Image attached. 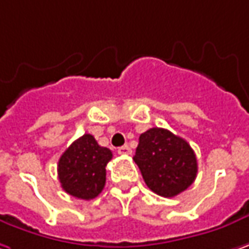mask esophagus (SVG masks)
I'll return each mask as SVG.
<instances>
[{
  "label": "esophagus",
  "mask_w": 249,
  "mask_h": 249,
  "mask_svg": "<svg viewBox=\"0 0 249 249\" xmlns=\"http://www.w3.org/2000/svg\"><path fill=\"white\" fill-rule=\"evenodd\" d=\"M131 148L128 146V145H124V146H120L118 148V154L120 155H131Z\"/></svg>",
  "instance_id": "obj_1"
}]
</instances>
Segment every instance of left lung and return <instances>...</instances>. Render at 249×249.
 <instances>
[{
    "mask_svg": "<svg viewBox=\"0 0 249 249\" xmlns=\"http://www.w3.org/2000/svg\"><path fill=\"white\" fill-rule=\"evenodd\" d=\"M134 160L146 186L163 197L184 192L197 175V159L192 146L163 128H151L141 134Z\"/></svg>",
    "mask_w": 249,
    "mask_h": 249,
    "instance_id": "left-lung-1",
    "label": "left lung"
}]
</instances>
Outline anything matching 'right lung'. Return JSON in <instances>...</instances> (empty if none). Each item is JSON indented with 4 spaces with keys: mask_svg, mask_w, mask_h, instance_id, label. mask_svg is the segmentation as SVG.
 <instances>
[{
    "mask_svg": "<svg viewBox=\"0 0 249 249\" xmlns=\"http://www.w3.org/2000/svg\"><path fill=\"white\" fill-rule=\"evenodd\" d=\"M112 158L108 148L100 146L93 135L76 139L59 159L57 175L63 190L73 197L91 200L106 186V166Z\"/></svg>",
    "mask_w": 249,
    "mask_h": 249,
    "instance_id": "right-lung-1",
    "label": "right lung"
}]
</instances>
